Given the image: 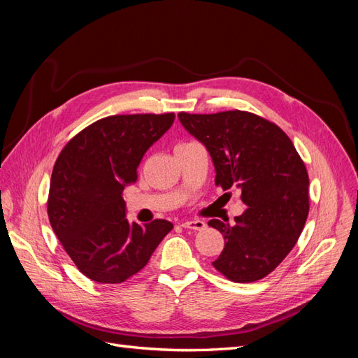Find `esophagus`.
Wrapping results in <instances>:
<instances>
[{"instance_id": "esophagus-1", "label": "esophagus", "mask_w": 358, "mask_h": 358, "mask_svg": "<svg viewBox=\"0 0 358 358\" xmlns=\"http://www.w3.org/2000/svg\"><path fill=\"white\" fill-rule=\"evenodd\" d=\"M180 225L183 227V229H187V230L200 231V230H204L206 222L200 221V220H192V221H183Z\"/></svg>"}]
</instances>
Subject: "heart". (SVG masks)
I'll return each instance as SVG.
<instances>
[{
    "label": "heart",
    "instance_id": "obj_1",
    "mask_svg": "<svg viewBox=\"0 0 358 358\" xmlns=\"http://www.w3.org/2000/svg\"><path fill=\"white\" fill-rule=\"evenodd\" d=\"M188 143H192V142H188ZM188 143H179L178 146H183V145H188Z\"/></svg>",
    "mask_w": 358,
    "mask_h": 358
}]
</instances>
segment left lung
<instances>
[{
	"mask_svg": "<svg viewBox=\"0 0 358 358\" xmlns=\"http://www.w3.org/2000/svg\"><path fill=\"white\" fill-rule=\"evenodd\" d=\"M187 131L206 146L215 185L241 188L248 209L234 225L210 220L225 246L213 267L233 282L263 279L297 243L309 213V176L289 137L276 124L243 112H180Z\"/></svg>",
	"mask_w": 358,
	"mask_h": 358,
	"instance_id": "8db88e82",
	"label": "left lung"
}]
</instances>
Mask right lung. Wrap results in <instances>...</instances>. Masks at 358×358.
I'll list each match as a JSON object with an SVG mask.
<instances>
[{
    "label": "right lung",
    "mask_w": 358,
    "mask_h": 358,
    "mask_svg": "<svg viewBox=\"0 0 358 358\" xmlns=\"http://www.w3.org/2000/svg\"><path fill=\"white\" fill-rule=\"evenodd\" d=\"M175 113L113 115L83 128L53 166L48 215L62 248L95 282L121 284L142 270L173 229L166 220L128 222L122 191Z\"/></svg>",
    "instance_id": "1"
}]
</instances>
